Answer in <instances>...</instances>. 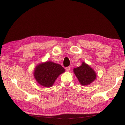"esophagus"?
<instances>
[{"mask_svg": "<svg viewBox=\"0 0 125 125\" xmlns=\"http://www.w3.org/2000/svg\"><path fill=\"white\" fill-rule=\"evenodd\" d=\"M66 70L67 71H69L70 70H71V67L70 66H68V67H66Z\"/></svg>", "mask_w": 125, "mask_h": 125, "instance_id": "1", "label": "esophagus"}]
</instances>
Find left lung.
Returning a JSON list of instances; mask_svg holds the SVG:
<instances>
[{
    "label": "left lung",
    "mask_w": 125,
    "mask_h": 125,
    "mask_svg": "<svg viewBox=\"0 0 125 125\" xmlns=\"http://www.w3.org/2000/svg\"><path fill=\"white\" fill-rule=\"evenodd\" d=\"M73 71L79 82L82 85L85 86L90 84L96 77L95 71L84 62H82L81 66L74 68Z\"/></svg>",
    "instance_id": "obj_1"
}]
</instances>
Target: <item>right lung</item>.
I'll use <instances>...</instances> for the list:
<instances>
[{"label":"right lung","mask_w":125,"mask_h":125,"mask_svg":"<svg viewBox=\"0 0 125 125\" xmlns=\"http://www.w3.org/2000/svg\"><path fill=\"white\" fill-rule=\"evenodd\" d=\"M65 71V69L59 64L47 62L36 66L34 76L39 84L49 87L53 85L57 77Z\"/></svg>","instance_id":"1"}]
</instances>
